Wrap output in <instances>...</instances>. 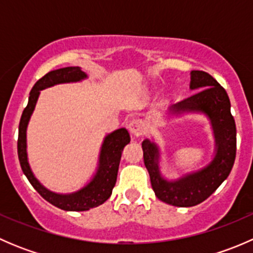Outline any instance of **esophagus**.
<instances>
[{
    "label": "esophagus",
    "mask_w": 253,
    "mask_h": 253,
    "mask_svg": "<svg viewBox=\"0 0 253 253\" xmlns=\"http://www.w3.org/2000/svg\"><path fill=\"white\" fill-rule=\"evenodd\" d=\"M128 129L129 132H131V134H133V136L136 137L142 136L143 132H144V125H143L142 120H138V119L132 120L128 125Z\"/></svg>",
    "instance_id": "esophagus-1"
}]
</instances>
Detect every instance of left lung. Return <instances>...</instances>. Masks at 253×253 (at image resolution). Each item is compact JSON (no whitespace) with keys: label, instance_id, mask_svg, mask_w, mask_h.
Returning <instances> with one entry per match:
<instances>
[{"label":"left lung","instance_id":"obj_1","mask_svg":"<svg viewBox=\"0 0 253 253\" xmlns=\"http://www.w3.org/2000/svg\"><path fill=\"white\" fill-rule=\"evenodd\" d=\"M191 89H201L171 108L174 112H205L211 122L215 136L216 153L205 169L183 176L177 181H167L160 176L158 147L143 141V159L150 176L155 196L163 202L176 207H193L206 201L233 169L236 157V126L230 112V100L225 89L203 71L191 72Z\"/></svg>","mask_w":253,"mask_h":253}]
</instances>
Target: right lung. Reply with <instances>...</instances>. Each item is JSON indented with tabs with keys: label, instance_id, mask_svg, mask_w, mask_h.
I'll return each mask as SVG.
<instances>
[{
	"label": "right lung",
	"instance_id": "add662e5",
	"mask_svg": "<svg viewBox=\"0 0 253 253\" xmlns=\"http://www.w3.org/2000/svg\"><path fill=\"white\" fill-rule=\"evenodd\" d=\"M85 77L86 75L79 67H65L46 73L44 77L40 78L34 84L33 89L30 90L28 105L23 110L19 122L17 148L18 158H19L23 172L27 176L33 187L39 192V195L44 200H46L48 203L57 207V208L63 209V211H89L90 208L103 205L106 200H109L112 193V188L116 183L122 150H124L125 145L128 144L131 141V137H129L128 131L126 128L116 129L112 133L108 134L104 139L103 147H101L100 157H99V168L95 176L82 190L71 193V195H58V193L51 192V191L46 190L33 175L27 157V126L33 111H34L40 90L47 88V86L55 85V84L78 82Z\"/></svg>",
	"mask_w": 253,
	"mask_h": 253
}]
</instances>
